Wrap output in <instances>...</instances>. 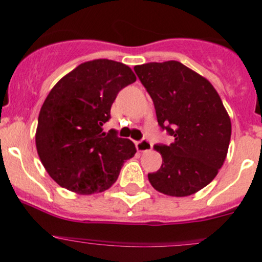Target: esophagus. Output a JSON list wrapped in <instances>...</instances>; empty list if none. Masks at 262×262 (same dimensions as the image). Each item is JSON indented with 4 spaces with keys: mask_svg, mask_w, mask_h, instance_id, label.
Wrapping results in <instances>:
<instances>
[{
    "mask_svg": "<svg viewBox=\"0 0 262 262\" xmlns=\"http://www.w3.org/2000/svg\"><path fill=\"white\" fill-rule=\"evenodd\" d=\"M136 147L138 149V152H147V150L152 149V143L149 141H147V139H142V141L137 142Z\"/></svg>",
    "mask_w": 262,
    "mask_h": 262,
    "instance_id": "obj_1",
    "label": "esophagus"
}]
</instances>
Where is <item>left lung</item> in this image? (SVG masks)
Instances as JSON below:
<instances>
[{"mask_svg":"<svg viewBox=\"0 0 262 262\" xmlns=\"http://www.w3.org/2000/svg\"><path fill=\"white\" fill-rule=\"evenodd\" d=\"M155 104L158 125L173 142L155 144L162 156L160 170L148 173L157 191L189 196L213 181L223 166L231 141V119L207 78L180 62L134 67Z\"/></svg>","mask_w":262,"mask_h":262,"instance_id":"obj_1","label":"left lung"}]
</instances>
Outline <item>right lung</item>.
I'll return each instance as SVG.
<instances>
[{"instance_id": "right-lung-1", "label": "right lung", "mask_w": 262, "mask_h": 262, "mask_svg": "<svg viewBox=\"0 0 262 262\" xmlns=\"http://www.w3.org/2000/svg\"><path fill=\"white\" fill-rule=\"evenodd\" d=\"M137 77L128 66L109 59L84 62L50 90L38 118L36 150L58 185L81 195L101 192L136 155L132 141L105 133L116 95Z\"/></svg>"}]
</instances>
